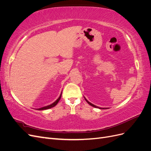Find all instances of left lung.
Instances as JSON below:
<instances>
[{
    "instance_id": "8db88e82",
    "label": "left lung",
    "mask_w": 151,
    "mask_h": 151,
    "mask_svg": "<svg viewBox=\"0 0 151 151\" xmlns=\"http://www.w3.org/2000/svg\"><path fill=\"white\" fill-rule=\"evenodd\" d=\"M85 99H86V101H87V103H88L89 104H90L91 106H93V107H94V108H99V109H106V108H99V107H98V106H95L94 104H92V103H91L90 102H89L88 100H87L86 98H85Z\"/></svg>"
}]
</instances>
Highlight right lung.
Masks as SVG:
<instances>
[{
  "mask_svg": "<svg viewBox=\"0 0 151 151\" xmlns=\"http://www.w3.org/2000/svg\"><path fill=\"white\" fill-rule=\"evenodd\" d=\"M61 96H62V93H61V94H60V97H59L53 103H52V104H51L50 105H48V106H45V107H43V108H38V109H37L38 110H44V109H49V108H52V107H53V106H56L57 105V104L58 103V101H59V100L60 99V98H61Z\"/></svg>",
  "mask_w": 151,
  "mask_h": 151,
  "instance_id": "add662e5",
  "label": "right lung"
}]
</instances>
